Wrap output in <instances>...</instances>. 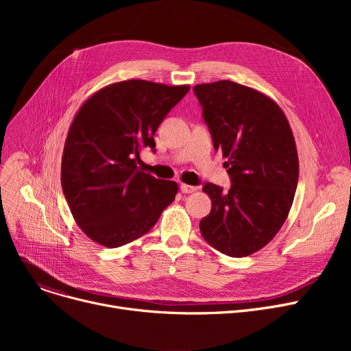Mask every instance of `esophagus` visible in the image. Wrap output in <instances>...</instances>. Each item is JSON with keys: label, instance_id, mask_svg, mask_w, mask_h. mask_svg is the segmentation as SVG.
<instances>
[{"label": "esophagus", "instance_id": "esophagus-1", "mask_svg": "<svg viewBox=\"0 0 351 351\" xmlns=\"http://www.w3.org/2000/svg\"><path fill=\"white\" fill-rule=\"evenodd\" d=\"M180 191L183 193H193L196 191V188L191 186V185H186V183H180Z\"/></svg>", "mask_w": 351, "mask_h": 351}]
</instances>
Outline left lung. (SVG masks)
<instances>
[{"instance_id": "1", "label": "left lung", "mask_w": 351, "mask_h": 351, "mask_svg": "<svg viewBox=\"0 0 351 351\" xmlns=\"http://www.w3.org/2000/svg\"><path fill=\"white\" fill-rule=\"evenodd\" d=\"M213 146L228 159V192L206 183L210 213L200 220L205 241L230 257L265 247L289 216L299 179V156L289 121L271 98L233 81L193 88Z\"/></svg>"}]
</instances>
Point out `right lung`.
<instances>
[{"label": "right lung", "mask_w": 351, "mask_h": 351, "mask_svg": "<svg viewBox=\"0 0 351 351\" xmlns=\"http://www.w3.org/2000/svg\"><path fill=\"white\" fill-rule=\"evenodd\" d=\"M189 85L145 80L109 84L92 94L69 126L61 183L80 229L105 247L135 241L158 222L175 200L176 182L138 169L143 147Z\"/></svg>", "instance_id": "obj_1"}]
</instances>
